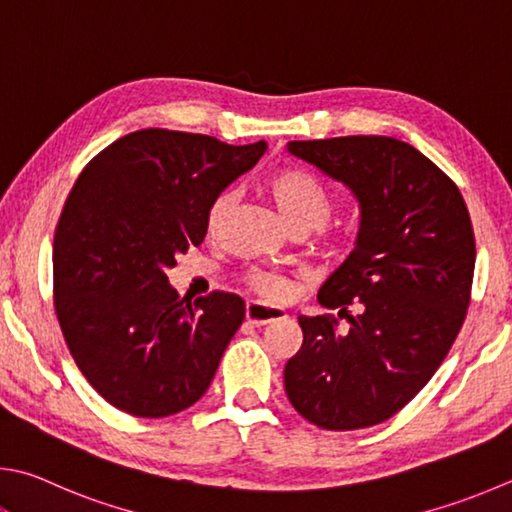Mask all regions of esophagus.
Listing matches in <instances>:
<instances>
[{"instance_id": "esophagus-1", "label": "esophagus", "mask_w": 512, "mask_h": 512, "mask_svg": "<svg viewBox=\"0 0 512 512\" xmlns=\"http://www.w3.org/2000/svg\"><path fill=\"white\" fill-rule=\"evenodd\" d=\"M286 318V313L277 306H266L262 302H248L246 304V320L255 327H264V324L280 322Z\"/></svg>"}]
</instances>
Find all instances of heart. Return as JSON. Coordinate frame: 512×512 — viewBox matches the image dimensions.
I'll use <instances>...</instances> for the list:
<instances>
[{"label": "heart", "mask_w": 512, "mask_h": 512, "mask_svg": "<svg viewBox=\"0 0 512 512\" xmlns=\"http://www.w3.org/2000/svg\"><path fill=\"white\" fill-rule=\"evenodd\" d=\"M273 199L280 208L282 215L286 217L288 224L295 226H306V228H320L327 224L331 217L333 201L327 188L315 179L313 174L304 170H282L277 172L271 183ZM237 201L235 190H221L215 199H212L208 215H206V226L208 232H215L226 224L232 206ZM246 286L253 288L257 295L266 297L271 302H282L291 293V280L280 271H271V268H259L253 266L244 273Z\"/></svg>", "instance_id": "obj_1"}]
</instances>
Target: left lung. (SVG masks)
Instances as JSON below:
<instances>
[{"label":"left lung","instance_id":"left-lung-1","mask_svg":"<svg viewBox=\"0 0 512 512\" xmlns=\"http://www.w3.org/2000/svg\"><path fill=\"white\" fill-rule=\"evenodd\" d=\"M286 150L347 185L360 208L356 248L318 293L350 329L340 332L331 313L297 318L304 342L284 367L286 396L322 430L378 425L427 385L466 320L477 255L466 201L398 138L291 141Z\"/></svg>","mask_w":512,"mask_h":512}]
</instances>
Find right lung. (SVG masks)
I'll use <instances>...</instances> for the list:
<instances>
[{
  "label": "right lung",
  "mask_w": 512,
  "mask_h": 512,
  "mask_svg": "<svg viewBox=\"0 0 512 512\" xmlns=\"http://www.w3.org/2000/svg\"><path fill=\"white\" fill-rule=\"evenodd\" d=\"M266 147L141 129L80 172L53 239L55 315L82 376L116 410L172 416L210 387L246 304L224 291L192 304L165 271L201 244L212 199Z\"/></svg>",
  "instance_id": "1"
}]
</instances>
